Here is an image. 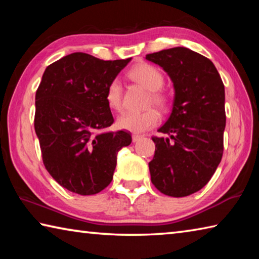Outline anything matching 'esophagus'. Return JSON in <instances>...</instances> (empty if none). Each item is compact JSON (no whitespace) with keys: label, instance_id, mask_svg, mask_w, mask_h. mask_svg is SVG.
I'll use <instances>...</instances> for the list:
<instances>
[{"label":"esophagus","instance_id":"1","mask_svg":"<svg viewBox=\"0 0 259 259\" xmlns=\"http://www.w3.org/2000/svg\"><path fill=\"white\" fill-rule=\"evenodd\" d=\"M142 138H143L142 136H139V135H133V142H134V143L138 142V140L142 139Z\"/></svg>","mask_w":259,"mask_h":259}]
</instances>
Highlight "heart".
Returning a JSON list of instances; mask_svg holds the SVG:
<instances>
[{
	"instance_id": "heart-1",
	"label": "heart",
	"mask_w": 259,
	"mask_h": 259,
	"mask_svg": "<svg viewBox=\"0 0 259 259\" xmlns=\"http://www.w3.org/2000/svg\"><path fill=\"white\" fill-rule=\"evenodd\" d=\"M131 77L151 91V100L159 106H165L166 96L160 90L164 78L159 68L151 64H139L130 72ZM107 105L113 109H120L122 106V83L119 77L113 78L107 85L105 94ZM161 120L159 111L147 108L144 111H125L120 114L116 124L122 130L134 134H142L153 128Z\"/></svg>"
}]
</instances>
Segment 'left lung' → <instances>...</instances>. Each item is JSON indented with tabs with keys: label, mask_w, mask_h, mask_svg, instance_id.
Returning <instances> with one entry per match:
<instances>
[{
	"label": "left lung",
	"mask_w": 259,
	"mask_h": 259,
	"mask_svg": "<svg viewBox=\"0 0 259 259\" xmlns=\"http://www.w3.org/2000/svg\"><path fill=\"white\" fill-rule=\"evenodd\" d=\"M168 73L175 89L172 111L153 137L148 163L153 185L174 198L191 195L211 179L224 150L225 89L212 61L177 47L146 55Z\"/></svg>",
	"instance_id": "1"
}]
</instances>
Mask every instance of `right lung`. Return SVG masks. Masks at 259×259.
<instances>
[{
  "instance_id": "obj_1",
  "label": "right lung",
  "mask_w": 259,
  "mask_h": 259,
  "mask_svg": "<svg viewBox=\"0 0 259 259\" xmlns=\"http://www.w3.org/2000/svg\"><path fill=\"white\" fill-rule=\"evenodd\" d=\"M130 60L74 52L43 73L35 95V133L48 172L68 191H103L113 179L117 152L131 144L125 131L98 133L114 122L105 99L107 85Z\"/></svg>"
}]
</instances>
